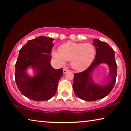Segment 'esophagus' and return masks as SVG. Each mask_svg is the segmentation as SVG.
<instances>
[{
  "mask_svg": "<svg viewBox=\"0 0 131 131\" xmlns=\"http://www.w3.org/2000/svg\"><path fill=\"white\" fill-rule=\"evenodd\" d=\"M69 71V70L66 69V68H65V69H63V72L64 74L66 73H67V72H68Z\"/></svg>",
  "mask_w": 131,
  "mask_h": 131,
  "instance_id": "1",
  "label": "esophagus"
}]
</instances>
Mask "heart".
Here are the masks:
<instances>
[{"mask_svg": "<svg viewBox=\"0 0 131 131\" xmlns=\"http://www.w3.org/2000/svg\"><path fill=\"white\" fill-rule=\"evenodd\" d=\"M59 52H52V56L61 65L71 61L72 68L84 70L91 65L95 55V48L89 43L68 42L59 47Z\"/></svg>", "mask_w": 131, "mask_h": 131, "instance_id": "obj_1", "label": "heart"}]
</instances>
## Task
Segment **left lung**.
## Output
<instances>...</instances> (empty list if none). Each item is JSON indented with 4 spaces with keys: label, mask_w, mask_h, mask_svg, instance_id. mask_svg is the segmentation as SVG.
Returning a JSON list of instances; mask_svg holds the SVG:
<instances>
[{
    "label": "left lung",
    "mask_w": 131,
    "mask_h": 131,
    "mask_svg": "<svg viewBox=\"0 0 131 131\" xmlns=\"http://www.w3.org/2000/svg\"><path fill=\"white\" fill-rule=\"evenodd\" d=\"M93 45L96 48L95 59L84 71L74 73L73 82L75 94L79 99L88 101L97 100L108 95L113 90L117 78V65L114 49L108 43L98 39H93ZM102 63H107L109 66L108 78L110 81L107 86H100L92 82L91 73L95 67Z\"/></svg>",
    "instance_id": "left-lung-1"
}]
</instances>
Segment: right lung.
<instances>
[{"label":"right lung","instance_id":"1","mask_svg":"<svg viewBox=\"0 0 131 131\" xmlns=\"http://www.w3.org/2000/svg\"><path fill=\"white\" fill-rule=\"evenodd\" d=\"M53 39L39 36L29 40L20 49L16 63L14 76L16 84L23 95L32 100H48L55 95L58 83L63 75L62 68L55 69L50 63ZM31 66L36 74L31 78L26 69Z\"/></svg>","mask_w":131,"mask_h":131}]
</instances>
